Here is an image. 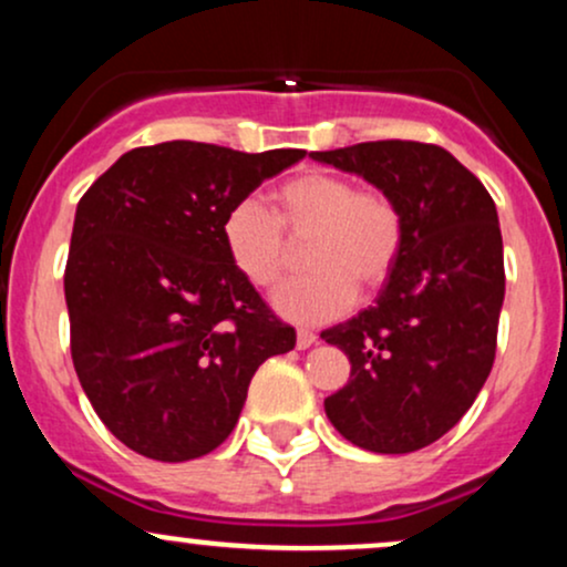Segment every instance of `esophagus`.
<instances>
[{"instance_id":"34e87169","label":"esophagus","mask_w":567,"mask_h":567,"mask_svg":"<svg viewBox=\"0 0 567 567\" xmlns=\"http://www.w3.org/2000/svg\"><path fill=\"white\" fill-rule=\"evenodd\" d=\"M317 343V333L315 330H309V328H301L296 333V347L298 349H309V347H315Z\"/></svg>"}]
</instances>
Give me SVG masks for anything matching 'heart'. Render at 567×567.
I'll list each match as a JSON object with an SVG mask.
<instances>
[{
  "label": "heart",
  "mask_w": 567,
  "mask_h": 567,
  "mask_svg": "<svg viewBox=\"0 0 567 567\" xmlns=\"http://www.w3.org/2000/svg\"><path fill=\"white\" fill-rule=\"evenodd\" d=\"M311 271L279 285L275 309L290 322H328L354 303L357 285L379 290L392 277L405 243L400 205L347 175L306 171L258 199L234 202L220 218V245L234 269L256 288H271L288 261V237H303Z\"/></svg>",
  "instance_id": "1"
}]
</instances>
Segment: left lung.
Listing matches in <instances>:
<instances>
[{"label":"left lung","mask_w":567,"mask_h":567,"mask_svg":"<svg viewBox=\"0 0 567 567\" xmlns=\"http://www.w3.org/2000/svg\"><path fill=\"white\" fill-rule=\"evenodd\" d=\"M311 159L362 175L405 220L400 261L375 303L322 330L351 362L324 413L357 447L421 451L458 424L496 360L506 282L496 205L434 143L370 141Z\"/></svg>","instance_id":"obj_1"}]
</instances>
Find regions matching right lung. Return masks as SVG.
Returning a JSON list of instances; mask_svg holds the SVG:
<instances>
[{"instance_id": "obj_1", "label": "right lung", "mask_w": 567, "mask_h": 567, "mask_svg": "<svg viewBox=\"0 0 567 567\" xmlns=\"http://www.w3.org/2000/svg\"><path fill=\"white\" fill-rule=\"evenodd\" d=\"M303 157L167 141L122 154L84 192L63 275L71 360L130 451L171 464L216 451L258 365L296 347L226 258L220 218Z\"/></svg>"}]
</instances>
